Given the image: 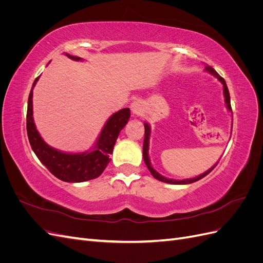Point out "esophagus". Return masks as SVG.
<instances>
[{"label": "esophagus", "instance_id": "esophagus-1", "mask_svg": "<svg viewBox=\"0 0 263 263\" xmlns=\"http://www.w3.org/2000/svg\"><path fill=\"white\" fill-rule=\"evenodd\" d=\"M130 108L134 114L139 115L142 112V103L140 101H134L130 105Z\"/></svg>", "mask_w": 263, "mask_h": 263}]
</instances>
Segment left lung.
Listing matches in <instances>:
<instances>
[{
    "mask_svg": "<svg viewBox=\"0 0 263 263\" xmlns=\"http://www.w3.org/2000/svg\"><path fill=\"white\" fill-rule=\"evenodd\" d=\"M206 71H209V72L211 74H213L215 78H217L218 80L220 81V83L222 84V86H224V97H225V103H226V106L227 108L232 112V105H230V97H229V91H228V87L226 85V82L224 79H222L216 71H215L212 67L210 66H206L205 67ZM149 137H150V127L147 123H145V138H144V147H142V156H144V161L147 165L148 170L150 171V173L153 174V177L159 181L161 182H164V183H170V184H189V183H193V182H196L198 180L203 179L204 177L208 176V174L215 168V166L217 165V163L215 164L213 168H211L210 170H208L206 172H204L203 174H201V176H198L196 178H192V179H185V180H173V179H168V178H164L163 176H161L160 173H158L154 168L153 165H151L150 163V159H149V156H148V150H149Z\"/></svg>",
    "mask_w": 263,
    "mask_h": 263,
    "instance_id": "obj_1",
    "label": "left lung"
}]
</instances>
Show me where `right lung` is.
<instances>
[{"instance_id": "add662e5", "label": "right lung", "mask_w": 263, "mask_h": 263, "mask_svg": "<svg viewBox=\"0 0 263 263\" xmlns=\"http://www.w3.org/2000/svg\"><path fill=\"white\" fill-rule=\"evenodd\" d=\"M67 54L72 60H81L77 55ZM39 77L33 83L27 105L26 128L27 136L31 149L55 178L65 182H84L100 177L110 161L109 156L113 153V148L119 133L128 122L130 109L123 108L114 113L108 118L105 126L100 134L92 151L81 154H67L48 146L37 132L33 119V89Z\"/></svg>"}]
</instances>
